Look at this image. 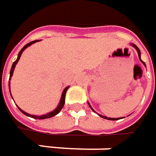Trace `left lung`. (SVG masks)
Wrapping results in <instances>:
<instances>
[{
    "label": "left lung",
    "mask_w": 156,
    "mask_h": 156,
    "mask_svg": "<svg viewBox=\"0 0 156 156\" xmlns=\"http://www.w3.org/2000/svg\"><path fill=\"white\" fill-rule=\"evenodd\" d=\"M131 45L133 46V47L135 48V49H136V51H137V53H138V56H139V59L141 60V51H140V49H139V48H138V47H137V46H136V45H135V44H131ZM141 62H142V63H143V64H144V65H145V62H143L142 61H141ZM145 66H146V65H145ZM88 105H89L90 108H91V109H92V110H93L94 112V110L93 108H92V107L90 106V104L88 103ZM98 115H100V116H101V117H102V118H104V119L111 120V121H115V120H119V119H120V118H108V117H107V116H104V115H99V114H98Z\"/></svg>",
    "instance_id": "obj_1"
}]
</instances>
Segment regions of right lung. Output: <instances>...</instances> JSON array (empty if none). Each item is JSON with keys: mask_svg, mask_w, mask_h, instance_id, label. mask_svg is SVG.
<instances>
[{"mask_svg": "<svg viewBox=\"0 0 156 156\" xmlns=\"http://www.w3.org/2000/svg\"><path fill=\"white\" fill-rule=\"evenodd\" d=\"M37 41H31V42H29V43H27L26 45L24 46L22 48H21V50L19 52V54H18V57H17V59H16V61H15V62L13 63V65H12V68H11V70H10V78H9V80L11 79V77H12V75H13V73H14V70H15V65L17 64V62H19V60H20V58H21V54H22V52L24 51L26 48H27V47H29L30 45H32L33 43H35V42H37ZM10 86V82H9V87ZM69 87H67L64 88V90H63L62 94V97H61V101H60V103L59 105L57 106V108L55 109V110L51 111V112H49V113H48V114H46V115H41V116H38V115H29V114H27L26 112H24V111L21 109L19 107H18V108L20 109L22 114H24L25 115H27V116L29 117H32L34 119H41V120H42V119H47V118H51V117L55 116V115H56L57 114H59V112L62 110V108H63V106H64V103H65V95H66V92H67V90H68V88ZM9 91H10V89H9ZM11 94V93H10Z\"/></svg>", "mask_w": 156, "mask_h": 156, "instance_id": "1", "label": "right lung"}]
</instances>
